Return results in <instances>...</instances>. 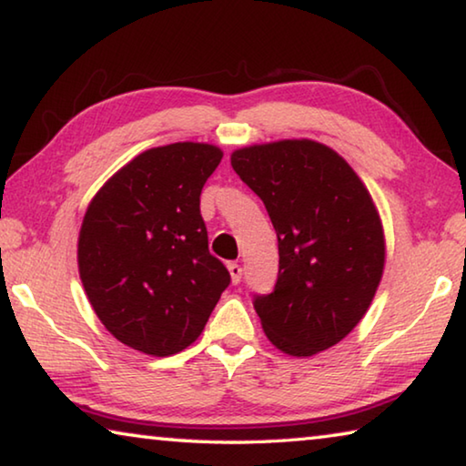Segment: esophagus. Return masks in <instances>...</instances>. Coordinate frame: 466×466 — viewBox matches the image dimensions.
Wrapping results in <instances>:
<instances>
[{"mask_svg":"<svg viewBox=\"0 0 466 466\" xmlns=\"http://www.w3.org/2000/svg\"><path fill=\"white\" fill-rule=\"evenodd\" d=\"M228 271H230V278H232V283L236 286V283H240V278H242V267L238 263H228Z\"/></svg>","mask_w":466,"mask_h":466,"instance_id":"esophagus-1","label":"esophagus"}]
</instances>
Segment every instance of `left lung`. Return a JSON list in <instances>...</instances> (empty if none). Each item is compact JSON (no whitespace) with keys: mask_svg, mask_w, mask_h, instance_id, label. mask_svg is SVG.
Segmentation results:
<instances>
[{"mask_svg":"<svg viewBox=\"0 0 466 466\" xmlns=\"http://www.w3.org/2000/svg\"><path fill=\"white\" fill-rule=\"evenodd\" d=\"M230 162L278 232V283L255 298L267 339L291 358L329 350L364 319L382 279L386 240L372 195L314 139L238 147Z\"/></svg>","mask_w":466,"mask_h":466,"instance_id":"obj_1","label":"left lung"}]
</instances>
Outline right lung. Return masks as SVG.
Wrapping results in <instances>:
<instances>
[{
	"mask_svg": "<svg viewBox=\"0 0 466 466\" xmlns=\"http://www.w3.org/2000/svg\"><path fill=\"white\" fill-rule=\"evenodd\" d=\"M224 152L177 141L149 147L110 177L86 209L77 269L102 325L146 356L183 351L230 283L209 255L199 197Z\"/></svg>",
	"mask_w": 466,
	"mask_h": 466,
	"instance_id": "obj_1",
	"label": "right lung"
}]
</instances>
